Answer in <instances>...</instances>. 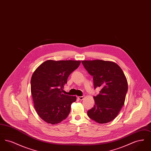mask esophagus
<instances>
[{"label": "esophagus", "mask_w": 151, "mask_h": 151, "mask_svg": "<svg viewBox=\"0 0 151 151\" xmlns=\"http://www.w3.org/2000/svg\"><path fill=\"white\" fill-rule=\"evenodd\" d=\"M78 98L80 100H83V99H84V96H79V97H78Z\"/></svg>", "instance_id": "1"}]
</instances>
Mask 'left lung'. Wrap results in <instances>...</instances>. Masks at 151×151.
<instances>
[{
	"label": "left lung",
	"mask_w": 151,
	"mask_h": 151,
	"mask_svg": "<svg viewBox=\"0 0 151 151\" xmlns=\"http://www.w3.org/2000/svg\"><path fill=\"white\" fill-rule=\"evenodd\" d=\"M81 63L93 77L94 88L101 89L99 94L94 96L95 104L87 114L99 123L113 121L123 106L128 91L127 81L122 69L115 63L102 60Z\"/></svg>",
	"instance_id": "obj_1"
}]
</instances>
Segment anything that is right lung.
<instances>
[{
  "label": "right lung",
  "instance_id": "1",
  "mask_svg": "<svg viewBox=\"0 0 151 151\" xmlns=\"http://www.w3.org/2000/svg\"><path fill=\"white\" fill-rule=\"evenodd\" d=\"M80 61L48 60L33 72L31 93L38 115L48 123L62 122L69 114L75 96L63 93L69 75L77 69Z\"/></svg>",
  "mask_w": 151,
  "mask_h": 151
}]
</instances>
